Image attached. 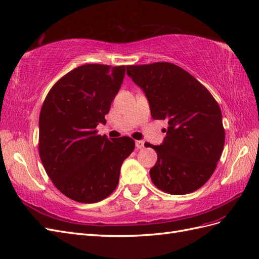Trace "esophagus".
Returning <instances> with one entry per match:
<instances>
[{
  "mask_svg": "<svg viewBox=\"0 0 259 259\" xmlns=\"http://www.w3.org/2000/svg\"><path fill=\"white\" fill-rule=\"evenodd\" d=\"M136 147H137V150H142L144 147V142L143 141H136Z\"/></svg>",
  "mask_w": 259,
  "mask_h": 259,
  "instance_id": "34e87169",
  "label": "esophagus"
}]
</instances>
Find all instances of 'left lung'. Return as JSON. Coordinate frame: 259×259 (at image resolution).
Here are the masks:
<instances>
[{
	"label": "left lung",
	"instance_id": "left-lung-1",
	"mask_svg": "<svg viewBox=\"0 0 259 259\" xmlns=\"http://www.w3.org/2000/svg\"><path fill=\"white\" fill-rule=\"evenodd\" d=\"M142 89L154 119L168 120L150 170L153 183L174 195L189 194L208 181L225 145L223 115L216 100L188 71L170 63L127 66Z\"/></svg>",
	"mask_w": 259,
	"mask_h": 259
}]
</instances>
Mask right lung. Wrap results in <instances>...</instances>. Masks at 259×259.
Wrapping results in <instances>:
<instances>
[{
	"label": "right lung",
	"mask_w": 259,
	"mask_h": 259,
	"mask_svg": "<svg viewBox=\"0 0 259 259\" xmlns=\"http://www.w3.org/2000/svg\"><path fill=\"white\" fill-rule=\"evenodd\" d=\"M124 66L82 65L51 89L39 118V153L44 169L64 195L97 203L119 181L123 160L135 150L129 137L97 135L120 90Z\"/></svg>",
	"instance_id": "right-lung-1"
}]
</instances>
